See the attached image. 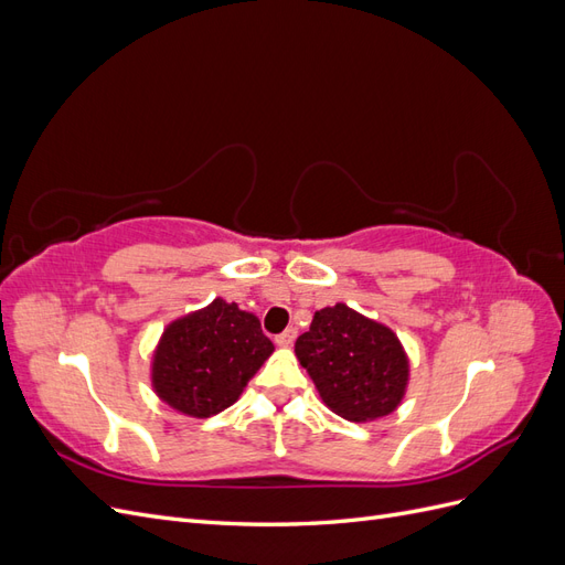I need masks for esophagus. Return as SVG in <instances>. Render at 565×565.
Returning <instances> with one entry per match:
<instances>
[{
	"label": "esophagus",
	"instance_id": "34e87169",
	"mask_svg": "<svg viewBox=\"0 0 565 565\" xmlns=\"http://www.w3.org/2000/svg\"><path fill=\"white\" fill-rule=\"evenodd\" d=\"M295 339H297V330H295V328H287L285 332H280V334L276 337V344H278V347H292Z\"/></svg>",
	"mask_w": 565,
	"mask_h": 565
}]
</instances>
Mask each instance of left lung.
I'll return each mask as SVG.
<instances>
[{"mask_svg": "<svg viewBox=\"0 0 565 565\" xmlns=\"http://www.w3.org/2000/svg\"><path fill=\"white\" fill-rule=\"evenodd\" d=\"M295 353L322 403L349 422L386 417L405 396L409 361L401 339L347 303L316 311Z\"/></svg>", "mask_w": 565, "mask_h": 565, "instance_id": "1", "label": "left lung"}]
</instances>
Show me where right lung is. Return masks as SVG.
<instances>
[{
    "label": "right lung",
    "instance_id": "1",
    "mask_svg": "<svg viewBox=\"0 0 565 565\" xmlns=\"http://www.w3.org/2000/svg\"><path fill=\"white\" fill-rule=\"evenodd\" d=\"M270 353L259 318L218 297L167 324L152 353V391L177 413L212 417L241 398Z\"/></svg>",
    "mask_w": 565,
    "mask_h": 565
}]
</instances>
